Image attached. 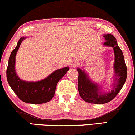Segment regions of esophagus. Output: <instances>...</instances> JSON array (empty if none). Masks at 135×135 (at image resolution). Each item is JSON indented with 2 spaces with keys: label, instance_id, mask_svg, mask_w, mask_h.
I'll return each mask as SVG.
<instances>
[{
  "label": "esophagus",
  "instance_id": "esophagus-1",
  "mask_svg": "<svg viewBox=\"0 0 135 135\" xmlns=\"http://www.w3.org/2000/svg\"><path fill=\"white\" fill-rule=\"evenodd\" d=\"M79 65V63L78 61L74 60V61H72V62H71V66L73 68L76 67V66H77Z\"/></svg>",
  "mask_w": 135,
  "mask_h": 135
}]
</instances>
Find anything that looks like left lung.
Returning <instances> with one entry per match:
<instances>
[{
	"label": "left lung",
	"mask_w": 135,
	"mask_h": 135,
	"mask_svg": "<svg viewBox=\"0 0 135 135\" xmlns=\"http://www.w3.org/2000/svg\"><path fill=\"white\" fill-rule=\"evenodd\" d=\"M103 37L105 40L104 46L112 47L114 50V75L112 82V90L108 92H102L99 85L92 82L84 70L77 69L79 72L78 90L80 97L87 103L95 104H105L113 100L122 89L127 77V68L124 56L116 38L110 34L104 35Z\"/></svg>",
	"instance_id": "obj_1"
}]
</instances>
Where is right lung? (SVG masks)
I'll return each mask as SVG.
<instances>
[{
	"instance_id": "1",
	"label": "right lung",
	"mask_w": 135,
	"mask_h": 135,
	"mask_svg": "<svg viewBox=\"0 0 135 135\" xmlns=\"http://www.w3.org/2000/svg\"><path fill=\"white\" fill-rule=\"evenodd\" d=\"M26 37H21L17 46L11 52L7 69V79L9 85L22 101L30 104H43L51 100L55 95L58 81L69 70V66L58 69L50 75L37 82L24 81L18 77L15 70L16 56L19 46Z\"/></svg>"
}]
</instances>
